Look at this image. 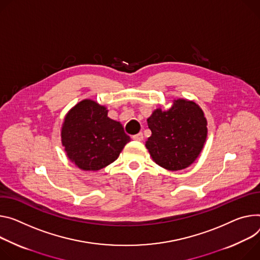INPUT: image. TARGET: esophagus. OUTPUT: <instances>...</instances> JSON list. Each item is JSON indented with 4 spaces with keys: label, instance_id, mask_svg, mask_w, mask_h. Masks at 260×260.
<instances>
[{
    "label": "esophagus",
    "instance_id": "esophagus-1",
    "mask_svg": "<svg viewBox=\"0 0 260 260\" xmlns=\"http://www.w3.org/2000/svg\"><path fill=\"white\" fill-rule=\"evenodd\" d=\"M143 138H144V137H143V134H142V133H139V134L133 136V139L136 140V141H142Z\"/></svg>",
    "mask_w": 260,
    "mask_h": 260
}]
</instances>
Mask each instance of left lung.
<instances>
[{
	"mask_svg": "<svg viewBox=\"0 0 260 260\" xmlns=\"http://www.w3.org/2000/svg\"><path fill=\"white\" fill-rule=\"evenodd\" d=\"M151 136L146 141L152 159L158 166L182 170L200 154L207 136V122L194 102L177 100L168 111L156 109L147 119Z\"/></svg>",
	"mask_w": 260,
	"mask_h": 260,
	"instance_id": "8db88e82",
	"label": "left lung"
}]
</instances>
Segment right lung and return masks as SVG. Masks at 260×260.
<instances>
[{"instance_id": "add662e5", "label": "right lung", "mask_w": 260, "mask_h": 260, "mask_svg": "<svg viewBox=\"0 0 260 260\" xmlns=\"http://www.w3.org/2000/svg\"><path fill=\"white\" fill-rule=\"evenodd\" d=\"M61 138L69 159L86 171L108 166L131 141L122 124L109 118L105 107L90 100L82 101L69 111Z\"/></svg>"}]
</instances>
